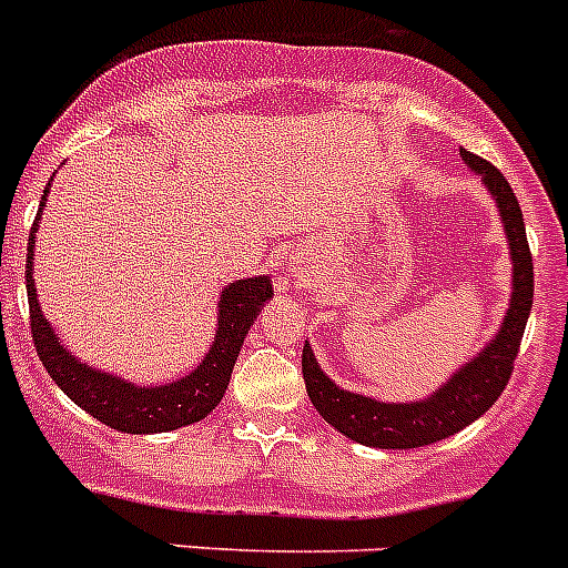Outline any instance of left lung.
<instances>
[{
	"label": "left lung",
	"mask_w": 568,
	"mask_h": 568,
	"mask_svg": "<svg viewBox=\"0 0 568 568\" xmlns=\"http://www.w3.org/2000/svg\"><path fill=\"white\" fill-rule=\"evenodd\" d=\"M462 160L470 165L473 174L481 176L485 189L496 200L498 216H501L504 236L509 242V258H513V295L504 312V324L493 335L481 352L470 357L459 372L450 374L445 386L436 388L425 399L416 403H379L366 394L346 392L335 386L315 361L310 341L304 343V383L312 405L318 408L326 423L341 430L346 439L361 442L368 447H386V450H408L423 447L430 442L447 439L459 434L478 416L493 408L507 386L513 363L518 357L524 329H527L529 310H532V253L527 244V227L524 213L518 207L509 182L501 171L487 160L462 149Z\"/></svg>",
	"instance_id": "obj_1"
}]
</instances>
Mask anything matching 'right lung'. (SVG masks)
Segmentation results:
<instances>
[{"label":"right lung","mask_w":568,"mask_h":568,"mask_svg":"<svg viewBox=\"0 0 568 568\" xmlns=\"http://www.w3.org/2000/svg\"><path fill=\"white\" fill-rule=\"evenodd\" d=\"M50 182H47L44 194H41L39 213H36L33 231H30L28 270H24L30 301V332H33L36 352H39L47 374L55 379V386L72 403L81 405L90 416H95L98 423L121 430V434H165V430L185 428V425L205 419L225 397L233 363H236L239 352H242L244 335L250 332L253 321L258 318L262 306L273 298L270 275L233 281V284L222 290L220 312H216V335H213L207 355L202 357V363L194 372L174 379V383H165V386H138L132 379L87 366L59 341V335H55L50 321L41 312L39 298H36V231H39L41 211H44L47 194H50Z\"/></svg>","instance_id":"obj_1"}]
</instances>
